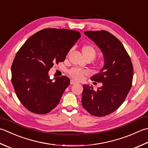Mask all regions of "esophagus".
I'll use <instances>...</instances> for the list:
<instances>
[{"instance_id": "obj_1", "label": "esophagus", "mask_w": 148, "mask_h": 148, "mask_svg": "<svg viewBox=\"0 0 148 148\" xmlns=\"http://www.w3.org/2000/svg\"><path fill=\"white\" fill-rule=\"evenodd\" d=\"M77 82H75L74 80H73V79L71 80V85H75V84H77Z\"/></svg>"}]
</instances>
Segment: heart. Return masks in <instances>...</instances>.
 Listing matches in <instances>:
<instances>
[{
    "label": "heart",
    "instance_id": "b5f03b06",
    "mask_svg": "<svg viewBox=\"0 0 148 148\" xmlns=\"http://www.w3.org/2000/svg\"><path fill=\"white\" fill-rule=\"evenodd\" d=\"M82 53L87 60H93L96 56L97 51L94 45H85L82 49ZM69 74L71 77L76 80H82L84 76L87 74V72L83 69L78 68H73L69 71Z\"/></svg>",
    "mask_w": 148,
    "mask_h": 148
}]
</instances>
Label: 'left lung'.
Segmentation results:
<instances>
[{
	"mask_svg": "<svg viewBox=\"0 0 148 148\" xmlns=\"http://www.w3.org/2000/svg\"><path fill=\"white\" fill-rule=\"evenodd\" d=\"M85 34L102 51L105 65L90 79L102 83L95 91L92 86L83 85L82 103L89 114L103 117L119 108L131 89L133 82L132 62L119 40L109 32L85 31Z\"/></svg>",
	"mask_w": 148,
	"mask_h": 148,
	"instance_id": "left-lung-1",
	"label": "left lung"
}]
</instances>
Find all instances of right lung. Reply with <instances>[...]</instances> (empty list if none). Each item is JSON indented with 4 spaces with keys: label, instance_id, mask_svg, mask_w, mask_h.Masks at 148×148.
<instances>
[{
    "label": "right lung",
    "instance_id": "right-lung-1",
    "mask_svg": "<svg viewBox=\"0 0 148 148\" xmlns=\"http://www.w3.org/2000/svg\"><path fill=\"white\" fill-rule=\"evenodd\" d=\"M80 36L78 31L67 29H44L29 38L17 52L11 66V82L29 111L46 114L58 105L70 79L62 76L53 82L48 72L65 60Z\"/></svg>",
    "mask_w": 148,
    "mask_h": 148
}]
</instances>
